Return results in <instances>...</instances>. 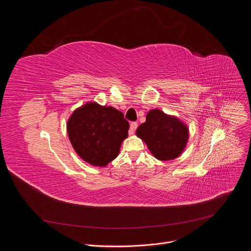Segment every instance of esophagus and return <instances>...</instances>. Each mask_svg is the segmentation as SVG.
Returning a JSON list of instances; mask_svg holds the SVG:
<instances>
[{
  "label": "esophagus",
  "instance_id": "1",
  "mask_svg": "<svg viewBox=\"0 0 251 251\" xmlns=\"http://www.w3.org/2000/svg\"><path fill=\"white\" fill-rule=\"evenodd\" d=\"M137 127H138V123H137V122H132V123L130 124L129 134H130V135H133V134L135 133V130L137 129Z\"/></svg>",
  "mask_w": 251,
  "mask_h": 251
}]
</instances>
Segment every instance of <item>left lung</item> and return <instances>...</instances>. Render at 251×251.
Returning a JSON list of instances; mask_svg holds the SVG:
<instances>
[{"label": "left lung", "instance_id": "8db88e82", "mask_svg": "<svg viewBox=\"0 0 251 251\" xmlns=\"http://www.w3.org/2000/svg\"><path fill=\"white\" fill-rule=\"evenodd\" d=\"M136 135L146 143L155 158L169 161L183 153L189 138V129L176 117L153 109L148 112L146 122L138 127Z\"/></svg>", "mask_w": 251, "mask_h": 251}]
</instances>
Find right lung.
<instances>
[{"instance_id":"obj_1","label":"right lung","mask_w":251,"mask_h":251,"mask_svg":"<svg viewBox=\"0 0 251 251\" xmlns=\"http://www.w3.org/2000/svg\"><path fill=\"white\" fill-rule=\"evenodd\" d=\"M129 122L111 106L88 102L67 121V134L78 156L92 166L105 167L119 154L128 137Z\"/></svg>"}]
</instances>
